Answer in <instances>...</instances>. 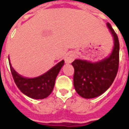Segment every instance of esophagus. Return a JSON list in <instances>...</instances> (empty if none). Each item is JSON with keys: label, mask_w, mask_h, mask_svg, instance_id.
<instances>
[{"label": "esophagus", "mask_w": 129, "mask_h": 129, "mask_svg": "<svg viewBox=\"0 0 129 129\" xmlns=\"http://www.w3.org/2000/svg\"><path fill=\"white\" fill-rule=\"evenodd\" d=\"M75 58V53H73L72 52H69L65 56V62L66 63H72L74 61Z\"/></svg>", "instance_id": "1"}]
</instances>
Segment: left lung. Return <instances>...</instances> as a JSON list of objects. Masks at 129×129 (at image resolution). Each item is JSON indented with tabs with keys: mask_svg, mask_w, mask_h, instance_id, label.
<instances>
[{
	"mask_svg": "<svg viewBox=\"0 0 129 129\" xmlns=\"http://www.w3.org/2000/svg\"><path fill=\"white\" fill-rule=\"evenodd\" d=\"M106 25L113 38V47L107 57L96 62L75 59L72 63L75 69L73 77L75 89L85 99L102 95L111 86L119 66V43L116 33L110 25Z\"/></svg>",
	"mask_w": 129,
	"mask_h": 129,
	"instance_id": "obj_1",
	"label": "left lung"
}]
</instances>
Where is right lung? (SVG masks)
<instances>
[{
	"label": "right lung",
	"mask_w": 129,
	"mask_h": 129,
	"mask_svg": "<svg viewBox=\"0 0 129 129\" xmlns=\"http://www.w3.org/2000/svg\"><path fill=\"white\" fill-rule=\"evenodd\" d=\"M10 69L15 84L21 92L27 97L34 100H43L50 95L55 84V80L62 66L64 65V60L48 70L43 75L33 78H28L18 74L10 63Z\"/></svg>",
	"instance_id": "right-lung-1"
}]
</instances>
